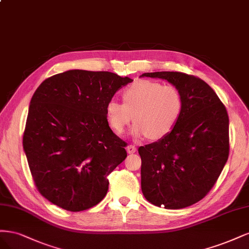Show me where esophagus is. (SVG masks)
Returning <instances> with one entry per match:
<instances>
[{
	"mask_svg": "<svg viewBox=\"0 0 249 249\" xmlns=\"http://www.w3.org/2000/svg\"><path fill=\"white\" fill-rule=\"evenodd\" d=\"M126 151H127V153H128V154L135 153V152H136V147H135V146H133V145H129V146H127Z\"/></svg>",
	"mask_w": 249,
	"mask_h": 249,
	"instance_id": "34e87169",
	"label": "esophagus"
}]
</instances>
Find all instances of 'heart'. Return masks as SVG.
<instances>
[{"label":"heart","instance_id":"1","mask_svg":"<svg viewBox=\"0 0 249 249\" xmlns=\"http://www.w3.org/2000/svg\"><path fill=\"white\" fill-rule=\"evenodd\" d=\"M122 99L123 103L110 100L107 106V121L117 134L124 132L133 116V136L163 139L174 130L183 111V96L178 88L159 82H135L123 91Z\"/></svg>","mask_w":249,"mask_h":249}]
</instances>
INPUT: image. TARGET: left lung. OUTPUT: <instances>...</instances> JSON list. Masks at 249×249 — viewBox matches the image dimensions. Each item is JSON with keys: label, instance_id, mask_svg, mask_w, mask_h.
Segmentation results:
<instances>
[{"label": "left lung", "instance_id": "8db88e82", "mask_svg": "<svg viewBox=\"0 0 249 249\" xmlns=\"http://www.w3.org/2000/svg\"><path fill=\"white\" fill-rule=\"evenodd\" d=\"M166 79L180 90L183 111L174 130L139 148L142 191L155 206L182 209L204 198L229 158V116L203 79L178 71L143 73Z\"/></svg>", "mask_w": 249, "mask_h": 249}]
</instances>
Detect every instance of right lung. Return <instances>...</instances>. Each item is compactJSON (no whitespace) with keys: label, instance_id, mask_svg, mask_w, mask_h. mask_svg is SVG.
I'll return each instance as SVG.
<instances>
[{"label":"right lung","instance_id":"right-lung-1","mask_svg":"<svg viewBox=\"0 0 249 249\" xmlns=\"http://www.w3.org/2000/svg\"><path fill=\"white\" fill-rule=\"evenodd\" d=\"M131 82L113 72L76 69L37 88L22 145L38 191L53 205L79 212L107 196L108 175L127 157L126 142L108 126L107 106Z\"/></svg>","mask_w":249,"mask_h":249}]
</instances>
